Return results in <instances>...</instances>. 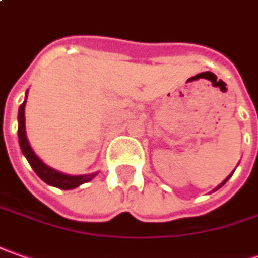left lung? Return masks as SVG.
<instances>
[{"instance_id":"8db88e82","label":"left lung","mask_w":258,"mask_h":258,"mask_svg":"<svg viewBox=\"0 0 258 258\" xmlns=\"http://www.w3.org/2000/svg\"><path fill=\"white\" fill-rule=\"evenodd\" d=\"M230 177H231V174H230V175H228V177H227L226 180H224V181L221 182V184H220V185H218V187H221V185H224V184H226V182H227V180H228V178H230Z\"/></svg>"}]
</instances>
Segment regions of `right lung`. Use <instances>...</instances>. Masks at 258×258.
Instances as JSON below:
<instances>
[{
	"label": "right lung",
	"mask_w": 258,
	"mask_h": 258,
	"mask_svg": "<svg viewBox=\"0 0 258 258\" xmlns=\"http://www.w3.org/2000/svg\"><path fill=\"white\" fill-rule=\"evenodd\" d=\"M25 102H27V95H25V101L20 105V110H18V141H20V147H21L23 154L28 160L32 170L37 173V175L40 177L41 180L49 184V185H52V187L61 188V190H71V188H76V187L84 184V182H88L93 177H95V174L67 175V174L59 173L57 170L44 164L40 158L35 156V153L32 151L30 143L27 140V136H25V115H24Z\"/></svg>",
	"instance_id": "obj_1"
}]
</instances>
